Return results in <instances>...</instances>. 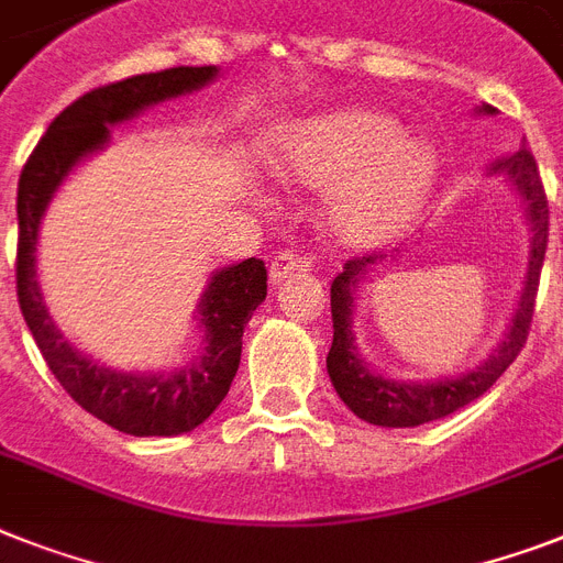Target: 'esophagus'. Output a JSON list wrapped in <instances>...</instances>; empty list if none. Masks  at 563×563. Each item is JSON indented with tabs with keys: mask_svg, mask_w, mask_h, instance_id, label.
Listing matches in <instances>:
<instances>
[{
	"mask_svg": "<svg viewBox=\"0 0 563 563\" xmlns=\"http://www.w3.org/2000/svg\"><path fill=\"white\" fill-rule=\"evenodd\" d=\"M300 272H309V260L297 257V254H291V251H283V254H277V257L272 260V266H268V277H272L274 286H280L286 277H291V274H300Z\"/></svg>",
	"mask_w": 563,
	"mask_h": 563,
	"instance_id": "1",
	"label": "esophagus"
}]
</instances>
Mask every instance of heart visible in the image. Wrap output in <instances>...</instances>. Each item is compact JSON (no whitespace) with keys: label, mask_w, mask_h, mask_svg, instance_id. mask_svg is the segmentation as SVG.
Listing matches in <instances>:
<instances>
[{"label":"heart","mask_w":563,"mask_h":563,"mask_svg":"<svg viewBox=\"0 0 563 563\" xmlns=\"http://www.w3.org/2000/svg\"><path fill=\"white\" fill-rule=\"evenodd\" d=\"M268 170L291 190H327L321 219L329 240L376 249L419 217L440 158L385 112L338 109L283 132L268 150Z\"/></svg>","instance_id":"heart-1"}]
</instances>
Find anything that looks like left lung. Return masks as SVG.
Returning <instances> with one entry per match:
<instances>
[{
	"mask_svg": "<svg viewBox=\"0 0 563 563\" xmlns=\"http://www.w3.org/2000/svg\"><path fill=\"white\" fill-rule=\"evenodd\" d=\"M477 115H497V109L483 103L477 107ZM488 173H504L515 185L520 202H523L532 240H529L523 289H520L518 306L511 312L509 329H506L504 341L492 350L488 358L479 361L477 367L456 373V376L428 378V382H405V378H390L378 373L361 355L358 341H355V303H358V291L369 280V274L378 266H385L387 257H396L393 254H367V257L346 260L344 272L332 280V350L327 355V373L341 401L364 422L382 424V428H416V424L433 422V419H445L454 410L479 399L497 378L504 376L511 361L518 358L520 346L527 344L543 254H547V236H550V208H547V196H543L541 176H538V164L527 147L506 155V158H497Z\"/></svg>",
	"mask_w": 563,
	"mask_h": 563,
	"instance_id": "left-lung-1",
	"label": "left lung"
}]
</instances>
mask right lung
I'll list each match as a JSON object with an SVG mask.
<instances>
[{
	"instance_id": "1",
	"label": "right lung",
	"mask_w": 563,
	"mask_h": 563,
	"mask_svg": "<svg viewBox=\"0 0 563 563\" xmlns=\"http://www.w3.org/2000/svg\"><path fill=\"white\" fill-rule=\"evenodd\" d=\"M217 77V66H178L86 91L54 118L20 176L16 295L22 318L63 390L100 422L130 437H178L199 428L219 408L240 367L242 329L266 300V266L249 257L210 274L194 312L202 344L185 367L158 373L118 369L68 344L48 314L36 280L40 225L77 164L109 147L112 126L139 118L155 103L194 95Z\"/></svg>"
}]
</instances>
